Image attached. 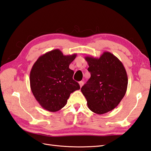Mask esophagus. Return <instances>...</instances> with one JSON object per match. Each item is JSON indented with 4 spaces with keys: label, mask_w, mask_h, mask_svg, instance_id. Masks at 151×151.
I'll return each instance as SVG.
<instances>
[{
    "label": "esophagus",
    "mask_w": 151,
    "mask_h": 151,
    "mask_svg": "<svg viewBox=\"0 0 151 151\" xmlns=\"http://www.w3.org/2000/svg\"><path fill=\"white\" fill-rule=\"evenodd\" d=\"M83 81H80V82H79V85H80V87H82L83 86Z\"/></svg>",
    "instance_id": "obj_1"
}]
</instances>
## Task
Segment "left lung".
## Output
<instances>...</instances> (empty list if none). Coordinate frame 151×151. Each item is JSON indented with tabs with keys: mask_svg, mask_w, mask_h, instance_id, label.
Here are the masks:
<instances>
[{
	"mask_svg": "<svg viewBox=\"0 0 151 151\" xmlns=\"http://www.w3.org/2000/svg\"><path fill=\"white\" fill-rule=\"evenodd\" d=\"M91 78L81 88L87 106L99 115L112 110L121 102L127 87V75L121 61L114 54L103 52L99 58L87 56Z\"/></svg>",
	"mask_w": 151,
	"mask_h": 151,
	"instance_id": "obj_1",
	"label": "left lung"
}]
</instances>
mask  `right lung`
I'll return each mask as SVG.
<instances>
[{
	"label": "right lung",
	"mask_w": 151,
	"mask_h": 151,
	"mask_svg": "<svg viewBox=\"0 0 151 151\" xmlns=\"http://www.w3.org/2000/svg\"><path fill=\"white\" fill-rule=\"evenodd\" d=\"M76 54L64 55L59 49L38 58L30 73V88L37 101L46 110L55 112L66 105L71 93L79 90L69 65Z\"/></svg>",
	"instance_id": "obj_1"
}]
</instances>
